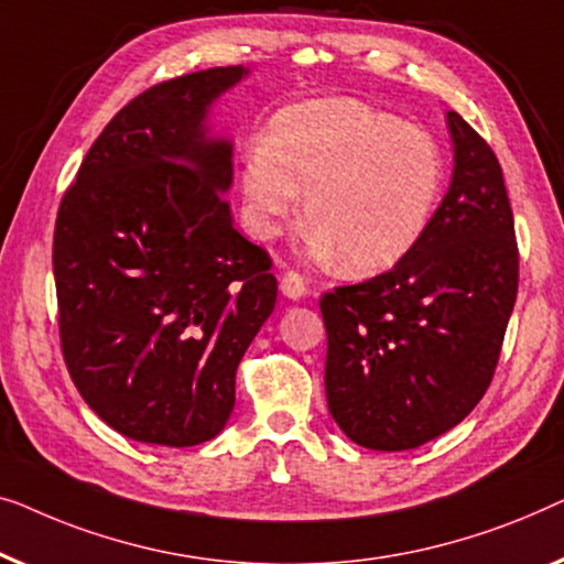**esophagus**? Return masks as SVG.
Segmentation results:
<instances>
[{"label":"esophagus","instance_id":"1","mask_svg":"<svg viewBox=\"0 0 564 564\" xmlns=\"http://www.w3.org/2000/svg\"><path fill=\"white\" fill-rule=\"evenodd\" d=\"M281 293H283V296L293 299V301H299L301 296H306V283H304V279H301L299 273L289 271L281 279Z\"/></svg>","mask_w":564,"mask_h":564}]
</instances>
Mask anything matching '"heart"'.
I'll use <instances>...</instances> for the list:
<instances>
[{
    "label": "heart",
    "instance_id": "obj_1",
    "mask_svg": "<svg viewBox=\"0 0 564 564\" xmlns=\"http://www.w3.org/2000/svg\"><path fill=\"white\" fill-rule=\"evenodd\" d=\"M250 232L271 240L301 209L314 258L380 273L422 242L444 188L430 132L360 99H308L281 109L242 158Z\"/></svg>",
    "mask_w": 564,
    "mask_h": 564
}]
</instances>
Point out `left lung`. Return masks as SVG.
Here are the masks:
<instances>
[{"mask_svg":"<svg viewBox=\"0 0 564 564\" xmlns=\"http://www.w3.org/2000/svg\"><path fill=\"white\" fill-rule=\"evenodd\" d=\"M452 184L391 271L319 301L329 414L355 444L414 449L457 426L494 380L519 291L501 163L457 112Z\"/></svg>","mask_w":564,"mask_h":564,"instance_id":"1","label":"left lung"}]
</instances>
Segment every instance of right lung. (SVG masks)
<instances>
[{
  "mask_svg": "<svg viewBox=\"0 0 564 564\" xmlns=\"http://www.w3.org/2000/svg\"><path fill=\"white\" fill-rule=\"evenodd\" d=\"M242 66L150 86L112 117L63 194L53 235L63 360L124 437L194 447L235 409V372L279 283L237 232L225 194L232 142L214 101Z\"/></svg>",
  "mask_w": 564,
  "mask_h": 564,
  "instance_id": "add662e5",
  "label": "right lung"
}]
</instances>
